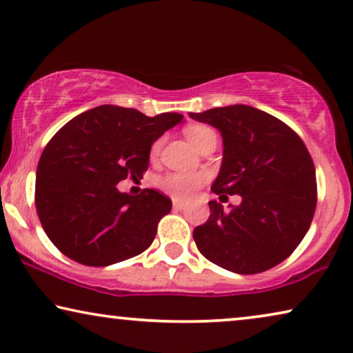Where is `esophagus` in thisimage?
I'll list each match as a JSON object with an SVG mask.
<instances>
[{
	"label": "esophagus",
	"instance_id": "1",
	"mask_svg": "<svg viewBox=\"0 0 353 353\" xmlns=\"http://www.w3.org/2000/svg\"><path fill=\"white\" fill-rule=\"evenodd\" d=\"M172 206H174V210H183V208H185V203L174 200V201H172Z\"/></svg>",
	"mask_w": 353,
	"mask_h": 353
}]
</instances>
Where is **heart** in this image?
<instances>
[{"label": "heart", "mask_w": 353, "mask_h": 353, "mask_svg": "<svg viewBox=\"0 0 353 353\" xmlns=\"http://www.w3.org/2000/svg\"><path fill=\"white\" fill-rule=\"evenodd\" d=\"M185 137L193 147H198L208 136L214 134L211 128L203 125H190L185 128ZM161 148V141H157L152 147V157H155ZM205 182V174L201 172H171L160 179V187L174 198H188L193 195L201 183Z\"/></svg>", "instance_id": "1"}]
</instances>
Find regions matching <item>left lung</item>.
<instances>
[{
    "label": "left lung",
    "mask_w": 353,
    "mask_h": 353,
    "mask_svg": "<svg viewBox=\"0 0 353 353\" xmlns=\"http://www.w3.org/2000/svg\"><path fill=\"white\" fill-rule=\"evenodd\" d=\"M188 117L222 136V165L211 190L221 200L241 196L228 210L210 201V219L193 230L196 248L233 274L280 264L305 236L316 206L315 166L304 142L278 118L243 103Z\"/></svg>",
    "instance_id": "obj_1"
}]
</instances>
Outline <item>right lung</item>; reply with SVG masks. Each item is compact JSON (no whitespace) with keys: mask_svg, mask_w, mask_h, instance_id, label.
I'll use <instances>...</instances> for the list:
<instances>
[{"mask_svg":"<svg viewBox=\"0 0 353 353\" xmlns=\"http://www.w3.org/2000/svg\"><path fill=\"white\" fill-rule=\"evenodd\" d=\"M182 118L174 112L147 117L108 103L75 117L49 141L38 163L34 205L62 254L107 267L152 245L171 200L152 188L132 196L117 185L142 177L153 142Z\"/></svg>","mask_w":353,"mask_h":353,"instance_id":"right-lung-1","label":"right lung"}]
</instances>
